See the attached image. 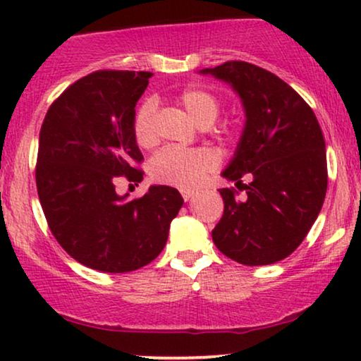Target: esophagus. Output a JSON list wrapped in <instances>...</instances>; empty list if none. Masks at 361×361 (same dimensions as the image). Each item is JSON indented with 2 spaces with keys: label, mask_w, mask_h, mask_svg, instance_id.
Wrapping results in <instances>:
<instances>
[{
  "label": "esophagus",
  "mask_w": 361,
  "mask_h": 361,
  "mask_svg": "<svg viewBox=\"0 0 361 361\" xmlns=\"http://www.w3.org/2000/svg\"><path fill=\"white\" fill-rule=\"evenodd\" d=\"M182 192V197H184L185 202H189L192 197H194V190H180Z\"/></svg>",
  "instance_id": "obj_1"
}]
</instances>
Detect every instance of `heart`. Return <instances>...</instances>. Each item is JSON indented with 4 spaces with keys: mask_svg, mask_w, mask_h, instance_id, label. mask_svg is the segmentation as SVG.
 Instances as JSON below:
<instances>
[{
    "mask_svg": "<svg viewBox=\"0 0 361 361\" xmlns=\"http://www.w3.org/2000/svg\"><path fill=\"white\" fill-rule=\"evenodd\" d=\"M180 103L187 115L199 126H210L216 120L220 103L212 93L200 88H189L180 95ZM136 142L141 147H151L157 141L156 102L146 100L137 110L133 123ZM216 166V156L209 149H180L164 147L151 159L149 174L161 184L189 190L204 179Z\"/></svg>",
    "mask_w": 361,
    "mask_h": 361,
    "instance_id": "1",
    "label": "heart"
}]
</instances>
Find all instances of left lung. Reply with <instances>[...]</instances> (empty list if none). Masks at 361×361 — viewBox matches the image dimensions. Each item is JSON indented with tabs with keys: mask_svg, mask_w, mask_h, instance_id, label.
Segmentation results:
<instances>
[{
	"mask_svg": "<svg viewBox=\"0 0 361 361\" xmlns=\"http://www.w3.org/2000/svg\"><path fill=\"white\" fill-rule=\"evenodd\" d=\"M200 75L225 82L240 97L245 125L235 154L221 172L245 186V199L221 189L224 215L212 240L246 266L273 264L302 243L327 192L325 141L314 111L288 83L253 63L231 61Z\"/></svg>",
	"mask_w": 361,
	"mask_h": 361,
	"instance_id": "obj_1",
	"label": "left lung"
}]
</instances>
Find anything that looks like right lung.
<instances>
[{
    "label": "right lung",
    "mask_w": 361,
    "mask_h": 361,
    "mask_svg": "<svg viewBox=\"0 0 361 361\" xmlns=\"http://www.w3.org/2000/svg\"><path fill=\"white\" fill-rule=\"evenodd\" d=\"M151 77L93 72L52 103L39 133L36 184L49 228L73 259L103 273L156 259L184 204L169 185H151L135 200L115 190L118 176L142 180L133 123Z\"/></svg>",
    "instance_id": "1"
}]
</instances>
